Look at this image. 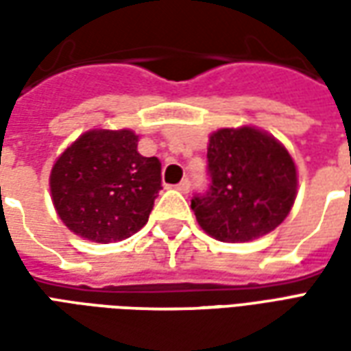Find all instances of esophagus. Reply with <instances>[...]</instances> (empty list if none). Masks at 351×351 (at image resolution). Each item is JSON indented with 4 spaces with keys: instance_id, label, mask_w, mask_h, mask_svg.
Returning <instances> with one entry per match:
<instances>
[{
    "instance_id": "34e87169",
    "label": "esophagus",
    "mask_w": 351,
    "mask_h": 351,
    "mask_svg": "<svg viewBox=\"0 0 351 351\" xmlns=\"http://www.w3.org/2000/svg\"><path fill=\"white\" fill-rule=\"evenodd\" d=\"M176 190L182 191V193H188V190H190V180H188V178H184L182 182L176 184Z\"/></svg>"
}]
</instances>
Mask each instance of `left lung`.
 <instances>
[{"mask_svg":"<svg viewBox=\"0 0 351 351\" xmlns=\"http://www.w3.org/2000/svg\"><path fill=\"white\" fill-rule=\"evenodd\" d=\"M210 184L195 193L199 226L221 243H248L286 220L297 195V169L276 138L244 125L223 128L208 141Z\"/></svg>","mask_w":351,"mask_h":351,"instance_id":"left-lung-1","label":"left lung"}]
</instances>
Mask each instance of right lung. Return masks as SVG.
<instances>
[{
  "mask_svg": "<svg viewBox=\"0 0 351 351\" xmlns=\"http://www.w3.org/2000/svg\"><path fill=\"white\" fill-rule=\"evenodd\" d=\"M131 130H92L67 146L50 173L58 216L75 235L118 243L148 221L161 190V163L137 152Z\"/></svg>",
  "mask_w": 351,
  "mask_h": 351,
  "instance_id": "right-lung-1",
  "label": "right lung"
}]
</instances>
